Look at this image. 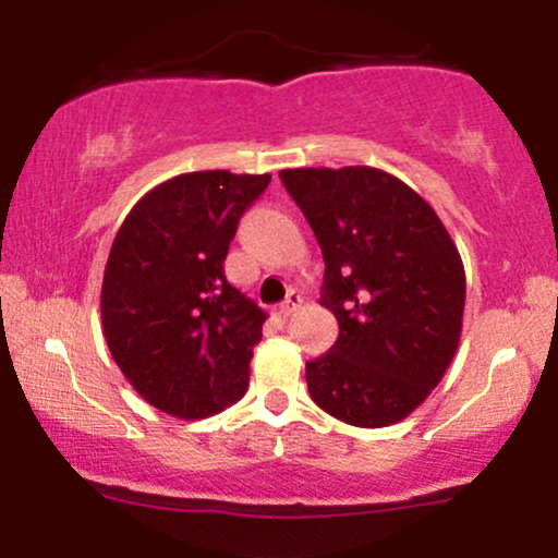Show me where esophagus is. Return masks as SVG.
<instances>
[{
	"instance_id": "34e87169",
	"label": "esophagus",
	"mask_w": 558,
	"mask_h": 558,
	"mask_svg": "<svg viewBox=\"0 0 558 558\" xmlns=\"http://www.w3.org/2000/svg\"><path fill=\"white\" fill-rule=\"evenodd\" d=\"M301 304H304V296H301V293H296V291H291V293H288V296H286L283 304H280L278 315L283 317V319H288L291 315H296V312L301 310Z\"/></svg>"
}]
</instances>
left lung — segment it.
I'll use <instances>...</instances> for the list:
<instances>
[{
  "label": "left lung",
  "instance_id": "1",
  "mask_svg": "<svg viewBox=\"0 0 558 558\" xmlns=\"http://www.w3.org/2000/svg\"><path fill=\"white\" fill-rule=\"evenodd\" d=\"M325 259L338 341L306 362L312 401L356 427L414 412L459 349L464 265L430 204L390 172L280 170Z\"/></svg>",
  "mask_w": 558,
  "mask_h": 558
}]
</instances>
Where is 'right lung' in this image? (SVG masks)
<instances>
[{"mask_svg":"<svg viewBox=\"0 0 558 558\" xmlns=\"http://www.w3.org/2000/svg\"><path fill=\"white\" fill-rule=\"evenodd\" d=\"M270 178L183 172L141 196L114 235L101 328L120 373L159 412L204 420L246 393L267 315L222 262Z\"/></svg>","mask_w":558,"mask_h":558,"instance_id":"1","label":"right lung"}]
</instances>
